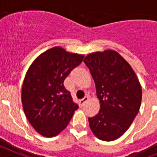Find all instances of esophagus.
Segmentation results:
<instances>
[{
	"label": "esophagus",
	"instance_id": "34e87169",
	"mask_svg": "<svg viewBox=\"0 0 157 157\" xmlns=\"http://www.w3.org/2000/svg\"><path fill=\"white\" fill-rule=\"evenodd\" d=\"M88 99H89V98H88V96H85V97H84L83 99H80V101H79V105H80V107H82L83 106H84V103H86V102L88 101Z\"/></svg>",
	"mask_w": 157,
	"mask_h": 157
}]
</instances>
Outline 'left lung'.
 I'll list each match as a JSON object with an SVG mask.
<instances>
[{"mask_svg":"<svg viewBox=\"0 0 157 157\" xmlns=\"http://www.w3.org/2000/svg\"><path fill=\"white\" fill-rule=\"evenodd\" d=\"M84 62L95 81L100 110L88 118L92 133L105 141L116 140L129 129L141 107L142 90L136 73L118 52L89 54Z\"/></svg>","mask_w":157,"mask_h":157,"instance_id":"left-lung-1","label":"left lung"}]
</instances>
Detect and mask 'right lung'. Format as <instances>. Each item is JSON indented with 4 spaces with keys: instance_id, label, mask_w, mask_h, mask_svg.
Returning a JSON list of instances; mask_svg holds the SVG:
<instances>
[{
    "instance_id": "obj_1",
    "label": "right lung",
    "mask_w": 157,
    "mask_h": 157,
    "mask_svg": "<svg viewBox=\"0 0 157 157\" xmlns=\"http://www.w3.org/2000/svg\"><path fill=\"white\" fill-rule=\"evenodd\" d=\"M84 57L55 46L41 54L28 69L22 87V104L27 118L41 135H58L78 109L63 82Z\"/></svg>"
}]
</instances>
